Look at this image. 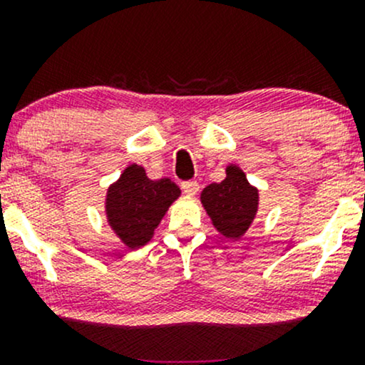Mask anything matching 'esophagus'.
<instances>
[{
    "instance_id": "obj_1",
    "label": "esophagus",
    "mask_w": 365,
    "mask_h": 365,
    "mask_svg": "<svg viewBox=\"0 0 365 365\" xmlns=\"http://www.w3.org/2000/svg\"><path fill=\"white\" fill-rule=\"evenodd\" d=\"M182 190L185 192L187 195H195L199 192V183L195 180H188V182L182 183Z\"/></svg>"
}]
</instances>
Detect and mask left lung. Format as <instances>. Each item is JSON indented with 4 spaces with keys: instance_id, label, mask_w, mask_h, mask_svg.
Listing matches in <instances>:
<instances>
[{
    "instance_id": "1",
    "label": "left lung",
    "mask_w": 365,
    "mask_h": 365,
    "mask_svg": "<svg viewBox=\"0 0 365 365\" xmlns=\"http://www.w3.org/2000/svg\"><path fill=\"white\" fill-rule=\"evenodd\" d=\"M223 182L211 183L200 192V204L216 232L238 240L249 232L259 211V188L247 180L244 170L230 163Z\"/></svg>"
}]
</instances>
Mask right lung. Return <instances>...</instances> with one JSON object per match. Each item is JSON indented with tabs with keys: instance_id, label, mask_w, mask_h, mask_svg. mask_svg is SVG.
Wrapping results in <instances>:
<instances>
[{
	"instance_id": "add662e5",
	"label": "right lung",
	"mask_w": 365,
	"mask_h": 365,
	"mask_svg": "<svg viewBox=\"0 0 365 365\" xmlns=\"http://www.w3.org/2000/svg\"><path fill=\"white\" fill-rule=\"evenodd\" d=\"M182 195L170 178L150 180L144 166L128 165L104 195V217L118 240L135 250L153 240L171 204Z\"/></svg>"
}]
</instances>
